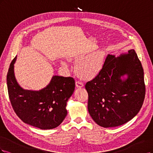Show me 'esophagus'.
I'll return each instance as SVG.
<instances>
[{
	"label": "esophagus",
	"instance_id": "obj_1",
	"mask_svg": "<svg viewBox=\"0 0 153 153\" xmlns=\"http://www.w3.org/2000/svg\"><path fill=\"white\" fill-rule=\"evenodd\" d=\"M76 86L77 88H82V87L84 86V84L81 81H76Z\"/></svg>",
	"mask_w": 153,
	"mask_h": 153
}]
</instances>
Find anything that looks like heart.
Wrapping results in <instances>:
<instances>
[{"instance_id": "heart-1", "label": "heart", "mask_w": 153, "mask_h": 153, "mask_svg": "<svg viewBox=\"0 0 153 153\" xmlns=\"http://www.w3.org/2000/svg\"><path fill=\"white\" fill-rule=\"evenodd\" d=\"M76 69L78 74L82 77L92 79L100 72L104 63V55L102 51H97L92 54H85L77 57ZM63 66H67L63 63Z\"/></svg>"}]
</instances>
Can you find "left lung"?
<instances>
[{
  "label": "left lung",
  "mask_w": 153,
  "mask_h": 153,
  "mask_svg": "<svg viewBox=\"0 0 153 153\" xmlns=\"http://www.w3.org/2000/svg\"><path fill=\"white\" fill-rule=\"evenodd\" d=\"M127 75L124 80L121 77ZM85 88L88 110L100 126L116 127L139 112L146 94L144 70L134 50L120 56L108 55L100 72Z\"/></svg>",
  "instance_id": "left-lung-1"
}]
</instances>
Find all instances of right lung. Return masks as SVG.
I'll use <instances>...</instances> for the list:
<instances>
[{"mask_svg":"<svg viewBox=\"0 0 153 153\" xmlns=\"http://www.w3.org/2000/svg\"><path fill=\"white\" fill-rule=\"evenodd\" d=\"M16 59L11 62L7 75L9 97L14 112L25 123L41 130L58 126L67 114V102L74 91V79L55 76L41 90H23L14 76Z\"/></svg>","mask_w":153,"mask_h":153,"instance_id":"1","label":"right lung"}]
</instances>
